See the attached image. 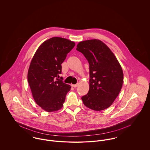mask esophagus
Segmentation results:
<instances>
[{
  "label": "esophagus",
  "mask_w": 150,
  "mask_h": 150,
  "mask_svg": "<svg viewBox=\"0 0 150 150\" xmlns=\"http://www.w3.org/2000/svg\"><path fill=\"white\" fill-rule=\"evenodd\" d=\"M71 86L74 87V88H76V87H77V86H79V84H71Z\"/></svg>",
  "instance_id": "1"
}]
</instances>
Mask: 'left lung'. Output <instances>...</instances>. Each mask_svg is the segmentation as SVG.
<instances>
[{
	"instance_id": "obj_1",
	"label": "left lung",
	"mask_w": 150,
	"mask_h": 150,
	"mask_svg": "<svg viewBox=\"0 0 150 150\" xmlns=\"http://www.w3.org/2000/svg\"><path fill=\"white\" fill-rule=\"evenodd\" d=\"M76 50L89 63V89L81 99L84 105L95 111L110 107L118 96L124 74L117 58L107 45L97 39L81 42Z\"/></svg>"
}]
</instances>
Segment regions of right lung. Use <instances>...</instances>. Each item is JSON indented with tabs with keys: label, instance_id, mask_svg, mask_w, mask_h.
Listing matches in <instances>:
<instances>
[{
	"label": "right lung",
	"instance_id": "obj_1",
	"mask_svg": "<svg viewBox=\"0 0 150 150\" xmlns=\"http://www.w3.org/2000/svg\"><path fill=\"white\" fill-rule=\"evenodd\" d=\"M75 43L54 37L43 42L35 52L29 66L28 80L36 103L48 112L63 107L71 86L63 82L62 66Z\"/></svg>",
	"mask_w": 150,
	"mask_h": 150
}]
</instances>
